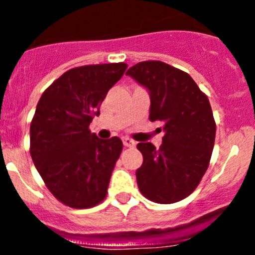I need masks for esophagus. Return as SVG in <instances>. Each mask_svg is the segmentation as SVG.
I'll return each mask as SVG.
<instances>
[{
  "label": "esophagus",
  "instance_id": "obj_1",
  "mask_svg": "<svg viewBox=\"0 0 255 255\" xmlns=\"http://www.w3.org/2000/svg\"><path fill=\"white\" fill-rule=\"evenodd\" d=\"M123 145L125 146H128V148H133V146H135V142L133 139H130V138H123Z\"/></svg>",
  "mask_w": 255,
  "mask_h": 255
}]
</instances>
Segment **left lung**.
Here are the masks:
<instances>
[{"label": "left lung", "mask_w": 255, "mask_h": 255, "mask_svg": "<svg viewBox=\"0 0 255 255\" xmlns=\"http://www.w3.org/2000/svg\"><path fill=\"white\" fill-rule=\"evenodd\" d=\"M126 75L148 90L149 120L159 121L164 132L159 149L138 143V187L150 201L174 204L196 189L210 164L216 135L210 101L189 74L163 61H142Z\"/></svg>", "instance_id": "8db88e82"}]
</instances>
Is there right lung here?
Masks as SVG:
<instances>
[{
  "label": "right lung",
  "instance_id": "add662e5",
  "mask_svg": "<svg viewBox=\"0 0 255 255\" xmlns=\"http://www.w3.org/2000/svg\"><path fill=\"white\" fill-rule=\"evenodd\" d=\"M127 64H97L64 73L43 92L30 123V156L49 191L64 205L104 201L122 151L118 137L100 139L89 126Z\"/></svg>",
  "mask_w": 255,
  "mask_h": 255
}]
</instances>
